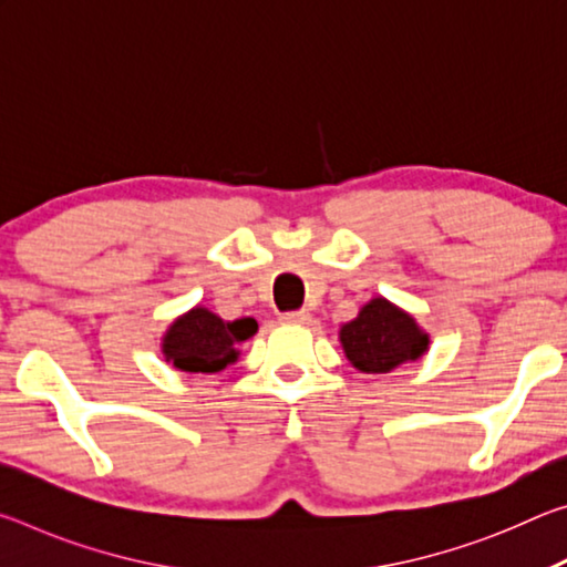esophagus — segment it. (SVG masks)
Masks as SVG:
<instances>
[{
    "mask_svg": "<svg viewBox=\"0 0 567 567\" xmlns=\"http://www.w3.org/2000/svg\"><path fill=\"white\" fill-rule=\"evenodd\" d=\"M310 320H312V315L305 310H295V312L282 315V322H287V324H310Z\"/></svg>",
    "mask_w": 567,
    "mask_h": 567,
    "instance_id": "esophagus-1",
    "label": "esophagus"
}]
</instances>
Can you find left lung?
<instances>
[{"label": "left lung", "instance_id": "obj_1", "mask_svg": "<svg viewBox=\"0 0 567 567\" xmlns=\"http://www.w3.org/2000/svg\"><path fill=\"white\" fill-rule=\"evenodd\" d=\"M342 350L352 368L370 375H382L427 352L430 338L420 330L412 315L375 297L358 312V318L340 328Z\"/></svg>", "mask_w": 567, "mask_h": 567}]
</instances>
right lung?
I'll use <instances>...</instances> for the list:
<instances>
[{
	"label": "right lung",
	"instance_id": "right-lung-1",
	"mask_svg": "<svg viewBox=\"0 0 567 567\" xmlns=\"http://www.w3.org/2000/svg\"><path fill=\"white\" fill-rule=\"evenodd\" d=\"M252 318L227 322L207 307H192L169 324L162 338V354L182 372H219L237 360V344L252 338Z\"/></svg>",
	"mask_w": 567,
	"mask_h": 567
}]
</instances>
